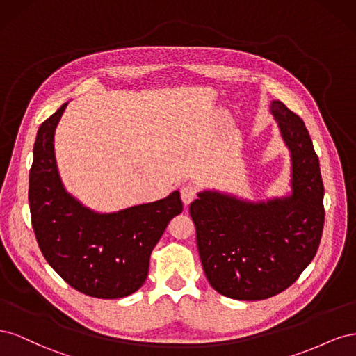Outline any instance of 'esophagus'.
I'll return each instance as SVG.
<instances>
[{"mask_svg": "<svg viewBox=\"0 0 356 356\" xmlns=\"http://www.w3.org/2000/svg\"><path fill=\"white\" fill-rule=\"evenodd\" d=\"M196 196H197V187L195 184H190L188 182V184H184L181 187V199L184 202L186 207L195 200Z\"/></svg>", "mask_w": 356, "mask_h": 356, "instance_id": "1", "label": "esophagus"}]
</instances>
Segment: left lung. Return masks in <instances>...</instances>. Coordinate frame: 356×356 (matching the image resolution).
<instances>
[{
	"mask_svg": "<svg viewBox=\"0 0 356 356\" xmlns=\"http://www.w3.org/2000/svg\"><path fill=\"white\" fill-rule=\"evenodd\" d=\"M270 111L291 152V195L246 202L208 190L190 204L203 272L215 291L236 300H264L293 285L324 229V184L307 129L281 101Z\"/></svg>",
	"mask_w": 356,
	"mask_h": 356,
	"instance_id": "1",
	"label": "left lung"
}]
</instances>
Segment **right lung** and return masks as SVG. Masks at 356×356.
I'll use <instances>...</instances> for the list:
<instances>
[{"instance_id":"1","label":"right lung","mask_w":356,"mask_h":356,"mask_svg":"<svg viewBox=\"0 0 356 356\" xmlns=\"http://www.w3.org/2000/svg\"><path fill=\"white\" fill-rule=\"evenodd\" d=\"M67 104L41 123L29 170L32 227L47 263L63 281L96 298H122L143 286L149 255L182 212L179 191L165 199L99 213L74 199L59 177L53 136Z\"/></svg>"}]
</instances>
